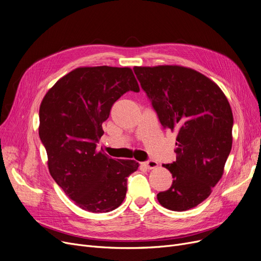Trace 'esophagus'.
I'll return each mask as SVG.
<instances>
[{
    "label": "esophagus",
    "instance_id": "esophagus-1",
    "mask_svg": "<svg viewBox=\"0 0 261 261\" xmlns=\"http://www.w3.org/2000/svg\"><path fill=\"white\" fill-rule=\"evenodd\" d=\"M144 165L148 169H152V168H155L158 166V162H155L153 160H148V161H146L144 163Z\"/></svg>",
    "mask_w": 261,
    "mask_h": 261
}]
</instances>
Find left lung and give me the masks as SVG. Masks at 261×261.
<instances>
[{
    "label": "left lung",
    "mask_w": 261,
    "mask_h": 261,
    "mask_svg": "<svg viewBox=\"0 0 261 261\" xmlns=\"http://www.w3.org/2000/svg\"><path fill=\"white\" fill-rule=\"evenodd\" d=\"M164 128L177 132L176 161L163 164L174 180L156 195L166 209L187 211L211 194L232 146L233 117L222 89L188 67L133 68Z\"/></svg>",
    "instance_id": "left-lung-1"
}]
</instances>
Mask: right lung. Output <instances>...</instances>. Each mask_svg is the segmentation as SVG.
I'll use <instances>...</instances> for the list:
<instances>
[{"mask_svg":"<svg viewBox=\"0 0 261 261\" xmlns=\"http://www.w3.org/2000/svg\"><path fill=\"white\" fill-rule=\"evenodd\" d=\"M139 93L129 67H79L56 82L39 108V138L48 167L76 206L94 213L121 205L127 177L139 168L134 160H115L97 150L102 122L124 93Z\"/></svg>","mask_w":261,"mask_h":261,"instance_id":"right-lung-1","label":"right lung"}]
</instances>
